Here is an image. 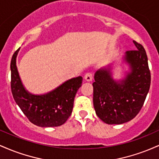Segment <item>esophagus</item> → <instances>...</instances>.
<instances>
[{
	"mask_svg": "<svg viewBox=\"0 0 159 159\" xmlns=\"http://www.w3.org/2000/svg\"><path fill=\"white\" fill-rule=\"evenodd\" d=\"M84 79L87 81H91L93 79V73L91 72H87L84 75Z\"/></svg>",
	"mask_w": 159,
	"mask_h": 159,
	"instance_id": "obj_1",
	"label": "esophagus"
}]
</instances>
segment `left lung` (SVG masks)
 Here are the masks:
<instances>
[{"label": "left lung", "instance_id": "1", "mask_svg": "<svg viewBox=\"0 0 159 159\" xmlns=\"http://www.w3.org/2000/svg\"><path fill=\"white\" fill-rule=\"evenodd\" d=\"M133 43L137 49L125 52L124 60L131 71L123 80L113 79L109 68H102L95 73L94 108L105 123L123 124L135 117L149 92L151 75L147 53L143 45Z\"/></svg>", "mask_w": 159, "mask_h": 159}]
</instances>
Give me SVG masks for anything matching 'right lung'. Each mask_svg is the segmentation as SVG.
I'll use <instances>...</instances> for the list:
<instances>
[{"mask_svg":"<svg viewBox=\"0 0 159 159\" xmlns=\"http://www.w3.org/2000/svg\"><path fill=\"white\" fill-rule=\"evenodd\" d=\"M19 49L13 54L10 63L11 90L16 104L34 125L41 127L63 125L72 114L75 96L83 78L78 76L69 79L48 93H30L24 87L16 66Z\"/></svg>","mask_w":159,"mask_h":159,"instance_id":"1","label":"right lung"}]
</instances>
